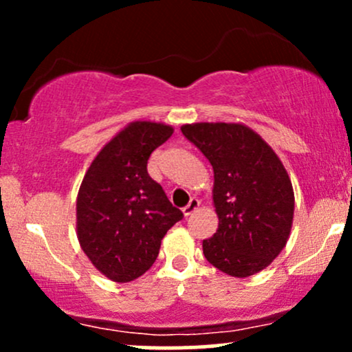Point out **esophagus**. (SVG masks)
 I'll return each mask as SVG.
<instances>
[{
    "instance_id": "1",
    "label": "esophagus",
    "mask_w": 352,
    "mask_h": 352,
    "mask_svg": "<svg viewBox=\"0 0 352 352\" xmlns=\"http://www.w3.org/2000/svg\"><path fill=\"white\" fill-rule=\"evenodd\" d=\"M200 207V200L199 199H192L190 200V204L187 205V207L184 208V215L185 217H190L192 213H195V210Z\"/></svg>"
}]
</instances>
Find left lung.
I'll use <instances>...</instances> for the list:
<instances>
[{
	"label": "left lung",
	"mask_w": 352,
	"mask_h": 352,
	"mask_svg": "<svg viewBox=\"0 0 352 352\" xmlns=\"http://www.w3.org/2000/svg\"><path fill=\"white\" fill-rule=\"evenodd\" d=\"M213 167L217 233L204 254L220 272L248 278L261 272L288 243L294 192L280 157L253 129L240 122L182 125Z\"/></svg>",
	"instance_id": "1"
}]
</instances>
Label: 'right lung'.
<instances>
[{"mask_svg": "<svg viewBox=\"0 0 352 352\" xmlns=\"http://www.w3.org/2000/svg\"><path fill=\"white\" fill-rule=\"evenodd\" d=\"M173 134L172 125L134 120L89 165L76 200V233L94 268L117 283L142 276L165 233L184 213L147 173V160Z\"/></svg>", "mask_w": 352, "mask_h": 352, "instance_id": "right-lung-1", "label": "right lung"}]
</instances>
